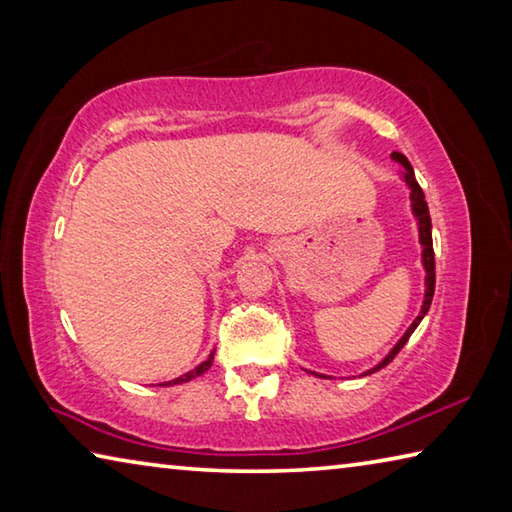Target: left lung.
Returning a JSON list of instances; mask_svg holds the SVG:
<instances>
[{
    "label": "left lung",
    "mask_w": 512,
    "mask_h": 512,
    "mask_svg": "<svg viewBox=\"0 0 512 512\" xmlns=\"http://www.w3.org/2000/svg\"><path fill=\"white\" fill-rule=\"evenodd\" d=\"M391 158H393L395 162L402 164V180H404L406 187H409V192H411V212H413V216H415V221H418V235H420V246H422V266H424V273H427V275H424V300H422L420 314L415 316V320L409 325V329H406L402 339L395 343V348H393L391 352H388L386 357L381 359L375 368L366 370V372H363V375H372V372L381 370V368L388 366V363H391V361L395 359V354L400 352V350L404 348V345H406V341L411 339V334L415 332V327L420 325V320H422L424 316H427V311H429V307H431V300H433V289H436V262H433L431 216H429L427 201H424V192L420 189L418 180H415V173H413L411 162L406 160L402 153H397V151L391 153ZM311 375L325 377V379H327V375H318V372H311ZM329 379H332V377H329Z\"/></svg>",
    "instance_id": "left-lung-1"
}]
</instances>
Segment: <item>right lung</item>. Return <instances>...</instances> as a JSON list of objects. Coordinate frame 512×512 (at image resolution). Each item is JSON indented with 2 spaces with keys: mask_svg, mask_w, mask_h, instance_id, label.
I'll list each match as a JSON object with an SVG mask.
<instances>
[{
  "mask_svg": "<svg viewBox=\"0 0 512 512\" xmlns=\"http://www.w3.org/2000/svg\"><path fill=\"white\" fill-rule=\"evenodd\" d=\"M212 359H214V352H210V357H207L203 363H198V366L194 368V370H189V372H185V375H180V377H176V379H171V381H162L160 386H173V384H185V381H192V379H196V377H201L203 372H207L210 370V366H212Z\"/></svg>",
  "mask_w": 512,
  "mask_h": 512,
  "instance_id": "1",
  "label": "right lung"
}]
</instances>
